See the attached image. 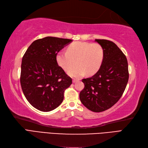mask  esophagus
I'll list each match as a JSON object with an SVG mask.
<instances>
[{
  "label": "esophagus",
  "mask_w": 148,
  "mask_h": 148,
  "mask_svg": "<svg viewBox=\"0 0 148 148\" xmlns=\"http://www.w3.org/2000/svg\"><path fill=\"white\" fill-rule=\"evenodd\" d=\"M79 81V79H72V82L73 83H76V82H77V81Z\"/></svg>",
  "instance_id": "34e87169"
}]
</instances>
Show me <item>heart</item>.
Listing matches in <instances>:
<instances>
[{
  "mask_svg": "<svg viewBox=\"0 0 148 148\" xmlns=\"http://www.w3.org/2000/svg\"><path fill=\"white\" fill-rule=\"evenodd\" d=\"M104 51L98 43L77 41L68 46L67 51H59L56 62L65 71H69L75 64L76 68L69 72L72 77H79L87 73L89 76L96 74L102 64Z\"/></svg>",
  "mask_w": 148,
  "mask_h": 148,
  "instance_id": "b5f03b06",
  "label": "heart"
}]
</instances>
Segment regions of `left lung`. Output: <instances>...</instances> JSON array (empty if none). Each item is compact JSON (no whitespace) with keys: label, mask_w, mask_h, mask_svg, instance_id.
I'll list each match as a JSON object with an SVG mask.
<instances>
[{"label":"left lung","mask_w":148,"mask_h":148,"mask_svg":"<svg viewBox=\"0 0 148 148\" xmlns=\"http://www.w3.org/2000/svg\"><path fill=\"white\" fill-rule=\"evenodd\" d=\"M102 46V64L92 77L83 79L84 89L79 93L81 103L95 112L111 108L121 98L129 77L128 62L115 43L106 39H95Z\"/></svg>","instance_id":"1"}]
</instances>
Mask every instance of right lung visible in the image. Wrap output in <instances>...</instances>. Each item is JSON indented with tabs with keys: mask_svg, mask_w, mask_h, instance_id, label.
Here are the masks:
<instances>
[{
	"mask_svg": "<svg viewBox=\"0 0 148 148\" xmlns=\"http://www.w3.org/2000/svg\"><path fill=\"white\" fill-rule=\"evenodd\" d=\"M72 40L55 37L36 40L22 58L20 83L24 95L34 108L48 112L64 100L72 79L56 62V55Z\"/></svg>",
	"mask_w": 148,
	"mask_h": 148,
	"instance_id": "right-lung-1",
	"label": "right lung"
}]
</instances>
